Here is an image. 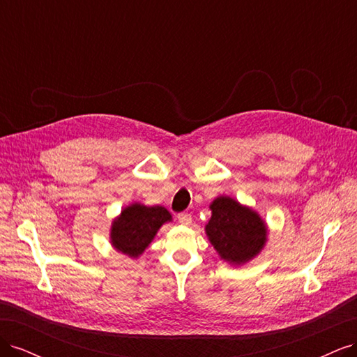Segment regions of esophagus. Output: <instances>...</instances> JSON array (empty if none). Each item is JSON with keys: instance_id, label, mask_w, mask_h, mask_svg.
<instances>
[{"instance_id": "34e87169", "label": "esophagus", "mask_w": 357, "mask_h": 357, "mask_svg": "<svg viewBox=\"0 0 357 357\" xmlns=\"http://www.w3.org/2000/svg\"><path fill=\"white\" fill-rule=\"evenodd\" d=\"M177 220L181 223V225H190L192 223V215L190 213H180L177 214Z\"/></svg>"}]
</instances>
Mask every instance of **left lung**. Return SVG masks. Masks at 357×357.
<instances>
[{
    "label": "left lung",
    "mask_w": 357,
    "mask_h": 357,
    "mask_svg": "<svg viewBox=\"0 0 357 357\" xmlns=\"http://www.w3.org/2000/svg\"><path fill=\"white\" fill-rule=\"evenodd\" d=\"M210 210L205 234L223 261L243 265L261 253L266 243V225L255 210L231 197L215 198Z\"/></svg>",
    "instance_id": "1"
}]
</instances>
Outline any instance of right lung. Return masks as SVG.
I'll use <instances>...</instances> for the list:
<instances>
[{
    "label": "right lung",
    "instance_id": "obj_1",
    "mask_svg": "<svg viewBox=\"0 0 357 357\" xmlns=\"http://www.w3.org/2000/svg\"><path fill=\"white\" fill-rule=\"evenodd\" d=\"M171 219L169 211L160 205L147 207L138 202L131 204L112 225V244L117 252L138 257L153 241L160 226Z\"/></svg>",
    "mask_w": 357,
    "mask_h": 357
}]
</instances>
